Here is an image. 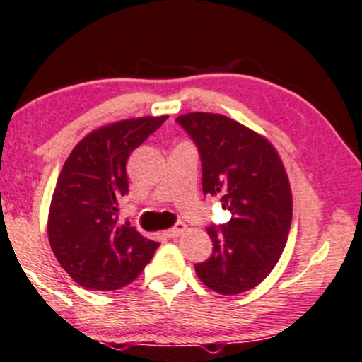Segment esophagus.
Returning a JSON list of instances; mask_svg holds the SVG:
<instances>
[{
	"instance_id": "34e87169",
	"label": "esophagus",
	"mask_w": 362,
	"mask_h": 362,
	"mask_svg": "<svg viewBox=\"0 0 362 362\" xmlns=\"http://www.w3.org/2000/svg\"><path fill=\"white\" fill-rule=\"evenodd\" d=\"M185 230H186L185 223H176V225H174L173 228H169V230L166 231V235L169 236V238H177V236H180Z\"/></svg>"
}]
</instances>
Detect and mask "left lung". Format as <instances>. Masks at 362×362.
<instances>
[{
  "label": "left lung",
  "instance_id": "8db88e82",
  "mask_svg": "<svg viewBox=\"0 0 362 362\" xmlns=\"http://www.w3.org/2000/svg\"><path fill=\"white\" fill-rule=\"evenodd\" d=\"M176 122L198 147L203 193L220 196L231 220L208 226L213 253L196 263L199 280L221 296L257 287L282 255L292 223V193L275 147L220 114L191 112Z\"/></svg>",
  "mask_w": 362,
  "mask_h": 362
}]
</instances>
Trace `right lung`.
<instances>
[{"mask_svg":"<svg viewBox=\"0 0 362 362\" xmlns=\"http://www.w3.org/2000/svg\"><path fill=\"white\" fill-rule=\"evenodd\" d=\"M166 119H129L97 129L65 160L52 196L48 240L58 263L82 287H126L158 250V242L129 223L119 225V206L129 193V156Z\"/></svg>","mask_w":362,"mask_h":362,"instance_id":"obj_1","label":"right lung"}]
</instances>
